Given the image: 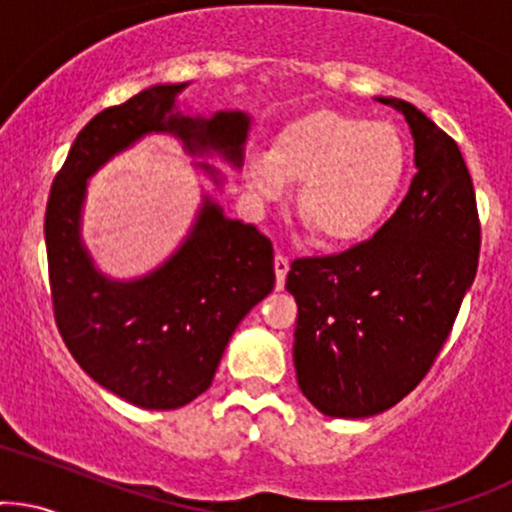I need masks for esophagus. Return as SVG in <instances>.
Wrapping results in <instances>:
<instances>
[{"instance_id":"obj_1","label":"esophagus","mask_w":512,"mask_h":512,"mask_svg":"<svg viewBox=\"0 0 512 512\" xmlns=\"http://www.w3.org/2000/svg\"><path fill=\"white\" fill-rule=\"evenodd\" d=\"M289 257L282 255L279 252L277 257H274V272H277V289H284V282H286V274H289Z\"/></svg>"}]
</instances>
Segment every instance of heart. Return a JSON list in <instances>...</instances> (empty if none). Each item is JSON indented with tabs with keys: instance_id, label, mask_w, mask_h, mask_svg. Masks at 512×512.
Here are the masks:
<instances>
[{
	"instance_id": "heart-1",
	"label": "heart",
	"mask_w": 512,
	"mask_h": 512,
	"mask_svg": "<svg viewBox=\"0 0 512 512\" xmlns=\"http://www.w3.org/2000/svg\"><path fill=\"white\" fill-rule=\"evenodd\" d=\"M406 174V145L391 123L340 111H313L291 121L272 150L247 162V184L279 199L286 179L299 184L296 213L325 245L355 243L389 211Z\"/></svg>"
}]
</instances>
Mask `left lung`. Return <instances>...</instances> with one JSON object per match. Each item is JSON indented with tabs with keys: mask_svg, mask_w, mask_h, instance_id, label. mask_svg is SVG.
Instances as JSON below:
<instances>
[{
	"mask_svg": "<svg viewBox=\"0 0 512 512\" xmlns=\"http://www.w3.org/2000/svg\"><path fill=\"white\" fill-rule=\"evenodd\" d=\"M379 101L415 140L406 199L374 238L299 257L286 277L299 306L296 381L330 418H369L425 379L479 267L476 194L457 143L408 101Z\"/></svg>",
	"mask_w": 512,
	"mask_h": 512,
	"instance_id": "8db88e82",
	"label": "left lung"
}]
</instances>
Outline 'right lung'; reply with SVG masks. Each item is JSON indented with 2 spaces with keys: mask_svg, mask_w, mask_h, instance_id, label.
I'll return each instance as SVG.
<instances>
[{
  "mask_svg": "<svg viewBox=\"0 0 512 512\" xmlns=\"http://www.w3.org/2000/svg\"><path fill=\"white\" fill-rule=\"evenodd\" d=\"M184 87L157 84L99 111L77 133L46 206L50 299L67 350L97 384L148 411L187 406L209 389L230 335L274 289L272 240L230 221L209 196L182 247L136 282L106 279L80 243L87 179L145 133H174L189 153L216 150L243 165L250 119L182 116L172 109Z\"/></svg>",
  "mask_w": 512,
  "mask_h": 512,
  "instance_id": "1",
  "label": "right lung"
}]
</instances>
